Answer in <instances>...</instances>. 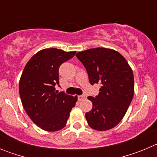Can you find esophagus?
I'll return each mask as SVG.
<instances>
[{"label":"esophagus","instance_id":"34e87169","mask_svg":"<svg viewBox=\"0 0 157 157\" xmlns=\"http://www.w3.org/2000/svg\"><path fill=\"white\" fill-rule=\"evenodd\" d=\"M86 95H85V94H82V95L78 96V100L79 101H83V100L86 99Z\"/></svg>","mask_w":157,"mask_h":157}]
</instances>
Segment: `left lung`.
Segmentation results:
<instances>
[{"instance_id": "1", "label": "left lung", "mask_w": 157, "mask_h": 157, "mask_svg": "<svg viewBox=\"0 0 157 157\" xmlns=\"http://www.w3.org/2000/svg\"><path fill=\"white\" fill-rule=\"evenodd\" d=\"M76 56L85 67L91 85L101 86L98 96L88 97L93 108L85 115L87 123L94 130H110L121 121L133 99L132 69L120 52L110 48H90Z\"/></svg>"}]
</instances>
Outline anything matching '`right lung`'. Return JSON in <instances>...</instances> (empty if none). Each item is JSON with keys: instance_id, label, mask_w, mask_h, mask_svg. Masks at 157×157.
Segmentation results:
<instances>
[{"instance_id": "1", "label": "right lung", "mask_w": 157, "mask_h": 157, "mask_svg": "<svg viewBox=\"0 0 157 157\" xmlns=\"http://www.w3.org/2000/svg\"><path fill=\"white\" fill-rule=\"evenodd\" d=\"M76 52L45 48L27 62L19 80V95L25 111L42 130L56 131L65 127L77 96L58 92L59 67Z\"/></svg>"}]
</instances>
